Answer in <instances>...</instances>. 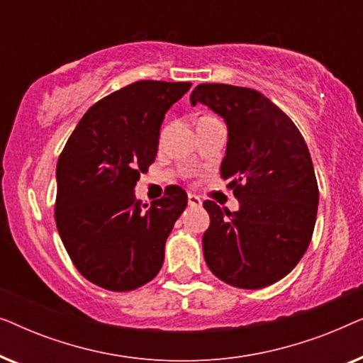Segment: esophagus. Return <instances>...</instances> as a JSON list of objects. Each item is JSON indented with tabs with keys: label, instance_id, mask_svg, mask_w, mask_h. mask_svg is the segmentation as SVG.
<instances>
[{
	"label": "esophagus",
	"instance_id": "34e87169",
	"mask_svg": "<svg viewBox=\"0 0 363 363\" xmlns=\"http://www.w3.org/2000/svg\"><path fill=\"white\" fill-rule=\"evenodd\" d=\"M188 205H190V206H195V208H200V206H201V200H200V196L193 195V193H188Z\"/></svg>",
	"mask_w": 363,
	"mask_h": 363
}]
</instances>
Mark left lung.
I'll list each match as a JSON object with an SVG mask.
<instances>
[{"instance_id": "obj_1", "label": "left lung", "mask_w": 363, "mask_h": 363, "mask_svg": "<svg viewBox=\"0 0 363 363\" xmlns=\"http://www.w3.org/2000/svg\"><path fill=\"white\" fill-rule=\"evenodd\" d=\"M190 101L225 118L221 178L241 205L231 213L211 200L203 203L210 213L203 235L206 264L240 289L274 284L304 256L315 226L319 186L304 137L255 89L200 84Z\"/></svg>"}]
</instances>
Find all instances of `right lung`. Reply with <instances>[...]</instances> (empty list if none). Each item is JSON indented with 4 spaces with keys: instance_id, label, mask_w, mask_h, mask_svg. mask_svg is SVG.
<instances>
[{
    "instance_id": "add662e5",
    "label": "right lung",
    "mask_w": 363,
    "mask_h": 363,
    "mask_svg": "<svg viewBox=\"0 0 363 363\" xmlns=\"http://www.w3.org/2000/svg\"><path fill=\"white\" fill-rule=\"evenodd\" d=\"M190 87L138 81L108 94L84 113L59 155L54 218L69 257L92 284L127 292L160 271L188 196L170 185L148 206L133 188L155 162L165 112Z\"/></svg>"
}]
</instances>
